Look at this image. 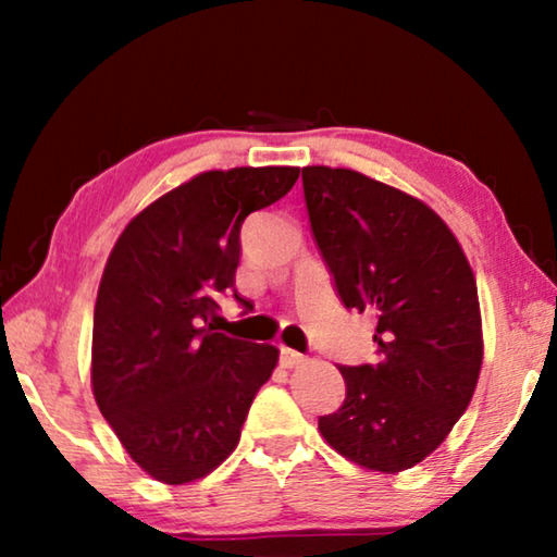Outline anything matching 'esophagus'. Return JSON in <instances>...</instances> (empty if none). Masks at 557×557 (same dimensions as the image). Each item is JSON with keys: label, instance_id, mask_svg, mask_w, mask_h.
Returning <instances> with one entry per match:
<instances>
[{"label": "esophagus", "instance_id": "34e87169", "mask_svg": "<svg viewBox=\"0 0 557 557\" xmlns=\"http://www.w3.org/2000/svg\"><path fill=\"white\" fill-rule=\"evenodd\" d=\"M305 361L307 358L297 351H292V348H287V346L280 348V363L285 366V369H297V366H301Z\"/></svg>", "mask_w": 557, "mask_h": 557}]
</instances>
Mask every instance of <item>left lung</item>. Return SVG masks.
Listing matches in <instances>:
<instances>
[{"label": "left lung", "instance_id": "obj_1", "mask_svg": "<svg viewBox=\"0 0 557 557\" xmlns=\"http://www.w3.org/2000/svg\"><path fill=\"white\" fill-rule=\"evenodd\" d=\"M319 250L346 309L379 319L375 366H338L346 400L319 418L329 447L398 474L457 425L484 361L476 280L457 235L425 201L342 166H305Z\"/></svg>", "mask_w": 557, "mask_h": 557}]
</instances>
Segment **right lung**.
Here are the masks:
<instances>
[{"instance_id":"obj_1","label":"right lung","mask_w":557,"mask_h":557,"mask_svg":"<svg viewBox=\"0 0 557 557\" xmlns=\"http://www.w3.org/2000/svg\"><path fill=\"white\" fill-rule=\"evenodd\" d=\"M297 166L211 169L132 219L112 245L92 317V395L135 465L191 484L238 447L280 351L209 324L233 287L240 225L280 201Z\"/></svg>"}]
</instances>
